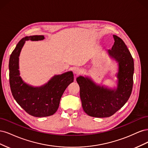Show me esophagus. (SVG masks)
<instances>
[{"instance_id":"1","label":"esophagus","mask_w":148,"mask_h":148,"mask_svg":"<svg viewBox=\"0 0 148 148\" xmlns=\"http://www.w3.org/2000/svg\"><path fill=\"white\" fill-rule=\"evenodd\" d=\"M73 73L75 75H79L80 74V73H81V70H80V69H79L78 68H76L73 70Z\"/></svg>"}]
</instances>
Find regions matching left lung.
Masks as SVG:
<instances>
[{
    "instance_id": "left-lung-1",
    "label": "left lung",
    "mask_w": 148,
    "mask_h": 148,
    "mask_svg": "<svg viewBox=\"0 0 148 148\" xmlns=\"http://www.w3.org/2000/svg\"><path fill=\"white\" fill-rule=\"evenodd\" d=\"M114 44L109 55L119 62L118 86L116 90L97 86L90 79L77 78L84 111L94 117H109L125 105L130 96L133 84L134 62L127 46L120 38L113 35Z\"/></svg>"
}]
</instances>
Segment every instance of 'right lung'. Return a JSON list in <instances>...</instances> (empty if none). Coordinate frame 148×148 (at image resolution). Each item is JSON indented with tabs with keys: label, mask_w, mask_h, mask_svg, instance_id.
Returning <instances> with one entry per match:
<instances>
[{
	"label": "right lung",
	"mask_w": 148,
	"mask_h": 148,
	"mask_svg": "<svg viewBox=\"0 0 148 148\" xmlns=\"http://www.w3.org/2000/svg\"><path fill=\"white\" fill-rule=\"evenodd\" d=\"M44 39L43 35L22 38L12 52L9 60V82L12 95L26 112L36 117H47L56 113L65 89L73 82L71 71L55 76L46 84L39 88L30 86L22 81L18 70V57L21 48L26 41Z\"/></svg>",
	"instance_id": "right-lung-1"
}]
</instances>
